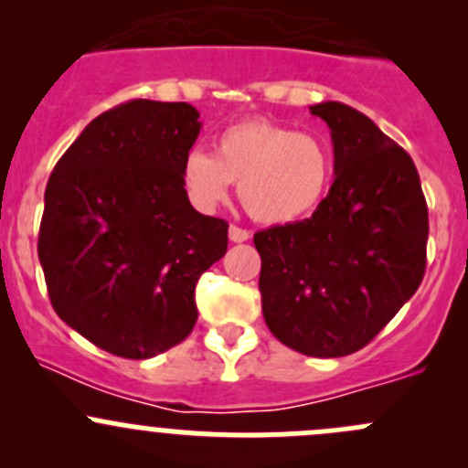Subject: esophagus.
Returning <instances> with one entry per match:
<instances>
[{
	"label": "esophagus",
	"mask_w": 468,
	"mask_h": 468,
	"mask_svg": "<svg viewBox=\"0 0 468 468\" xmlns=\"http://www.w3.org/2000/svg\"><path fill=\"white\" fill-rule=\"evenodd\" d=\"M229 238H230V242H247L251 235H249L247 229H239V226H230Z\"/></svg>",
	"instance_id": "34e87169"
}]
</instances>
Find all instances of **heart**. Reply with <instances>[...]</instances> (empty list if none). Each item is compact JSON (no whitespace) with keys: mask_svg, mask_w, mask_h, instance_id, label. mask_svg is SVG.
<instances>
[{"mask_svg":"<svg viewBox=\"0 0 468 468\" xmlns=\"http://www.w3.org/2000/svg\"><path fill=\"white\" fill-rule=\"evenodd\" d=\"M333 178V151L325 140L267 120H247L221 131L215 155L190 151L183 186L192 204L212 210L238 183L244 210L261 224H292L310 215Z\"/></svg>","mask_w":468,"mask_h":468,"instance_id":"b5f03b06","label":"heart"}]
</instances>
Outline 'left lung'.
Wrapping results in <instances>:
<instances>
[{
    "label": "left lung",
    "mask_w": 468,
    "mask_h": 468,
    "mask_svg": "<svg viewBox=\"0 0 468 468\" xmlns=\"http://www.w3.org/2000/svg\"><path fill=\"white\" fill-rule=\"evenodd\" d=\"M328 124L335 181L313 217L253 235L262 314L310 357L360 351L426 273L428 206L408 151L356 108L310 106Z\"/></svg>",
    "instance_id": "8db88e82"
}]
</instances>
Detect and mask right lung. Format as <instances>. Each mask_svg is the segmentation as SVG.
Returning a JSON list of instances; mask_svg holds the SVG:
<instances>
[{"instance_id": "add662e5", "label": "right lung", "mask_w": 468, "mask_h": 468, "mask_svg": "<svg viewBox=\"0 0 468 468\" xmlns=\"http://www.w3.org/2000/svg\"><path fill=\"white\" fill-rule=\"evenodd\" d=\"M199 131L190 103L133 99L94 117L47 183L37 258L51 305L112 356L181 344L197 282L229 247V224L197 212L183 186Z\"/></svg>"}]
</instances>
